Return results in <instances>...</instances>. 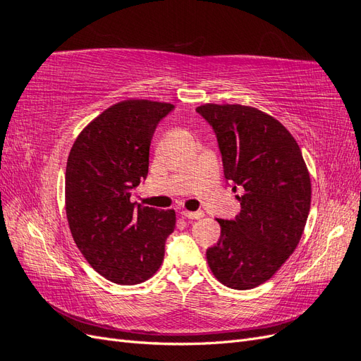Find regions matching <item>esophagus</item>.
Segmentation results:
<instances>
[{
	"instance_id": "obj_1",
	"label": "esophagus",
	"mask_w": 361,
	"mask_h": 361,
	"mask_svg": "<svg viewBox=\"0 0 361 361\" xmlns=\"http://www.w3.org/2000/svg\"><path fill=\"white\" fill-rule=\"evenodd\" d=\"M182 216L188 218V220H199V218H202L204 214L202 211H197V212H190V211H182L180 212Z\"/></svg>"
}]
</instances>
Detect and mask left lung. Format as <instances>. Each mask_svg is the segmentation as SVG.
Here are the masks:
<instances>
[{
    "label": "left lung",
    "mask_w": 361,
    "mask_h": 361,
    "mask_svg": "<svg viewBox=\"0 0 361 361\" xmlns=\"http://www.w3.org/2000/svg\"><path fill=\"white\" fill-rule=\"evenodd\" d=\"M195 111L216 135L224 178L232 191H241V212L216 220L221 235L206 250L207 264L224 286L253 289L300 243L310 211V174L298 143L272 116L238 104H204Z\"/></svg>",
    "instance_id": "1"
}]
</instances>
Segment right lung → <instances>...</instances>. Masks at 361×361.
I'll use <instances>...</instances> for the list:
<instances>
[{"label":"right lung","instance_id":"add662e5","mask_svg":"<svg viewBox=\"0 0 361 361\" xmlns=\"http://www.w3.org/2000/svg\"><path fill=\"white\" fill-rule=\"evenodd\" d=\"M174 105L147 99L118 102L76 137L66 166V215L73 241L102 277L138 285L159 269L173 209L130 202L146 179L155 129Z\"/></svg>","mask_w":361,"mask_h":361}]
</instances>
